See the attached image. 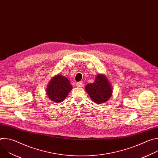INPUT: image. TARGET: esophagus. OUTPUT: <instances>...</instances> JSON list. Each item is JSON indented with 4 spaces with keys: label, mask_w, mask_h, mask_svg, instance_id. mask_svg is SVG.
<instances>
[{
    "label": "esophagus",
    "mask_w": 158,
    "mask_h": 158,
    "mask_svg": "<svg viewBox=\"0 0 158 158\" xmlns=\"http://www.w3.org/2000/svg\"><path fill=\"white\" fill-rule=\"evenodd\" d=\"M76 85L77 87H82L84 85V83L82 82H76Z\"/></svg>",
    "instance_id": "1"
}]
</instances>
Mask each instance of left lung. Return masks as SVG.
Masks as SVG:
<instances>
[{
  "label": "left lung",
  "mask_w": 158,
  "mask_h": 158,
  "mask_svg": "<svg viewBox=\"0 0 158 158\" xmlns=\"http://www.w3.org/2000/svg\"><path fill=\"white\" fill-rule=\"evenodd\" d=\"M85 89L90 98L97 104L106 102L110 98L112 92L108 80L103 74L98 75L95 81L86 85Z\"/></svg>",
  "instance_id": "left-lung-1"
}]
</instances>
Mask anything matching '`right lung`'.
<instances>
[{
    "mask_svg": "<svg viewBox=\"0 0 158 158\" xmlns=\"http://www.w3.org/2000/svg\"><path fill=\"white\" fill-rule=\"evenodd\" d=\"M72 89L70 81L66 77L58 74L51 79L46 91L51 101L60 102L65 99Z\"/></svg>",
    "mask_w": 158,
    "mask_h": 158,
    "instance_id": "right-lung-1",
    "label": "right lung"
}]
</instances>
